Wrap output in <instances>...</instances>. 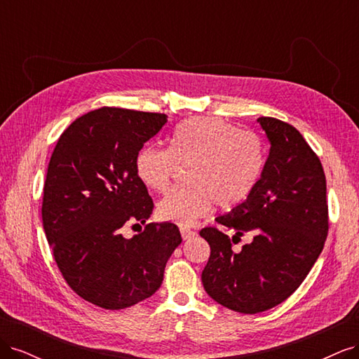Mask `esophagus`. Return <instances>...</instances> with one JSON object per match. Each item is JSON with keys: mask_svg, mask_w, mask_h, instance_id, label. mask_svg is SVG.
<instances>
[{"mask_svg": "<svg viewBox=\"0 0 359 359\" xmlns=\"http://www.w3.org/2000/svg\"><path fill=\"white\" fill-rule=\"evenodd\" d=\"M180 232H181L182 240H189V238H191V236L196 235V232L191 231V229H189V227H186V226H181V227H180Z\"/></svg>", "mask_w": 359, "mask_h": 359, "instance_id": "obj_1", "label": "esophagus"}]
</instances>
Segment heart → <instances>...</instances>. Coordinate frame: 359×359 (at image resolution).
<instances>
[{
  "label": "heart",
  "instance_id": "obj_1",
  "mask_svg": "<svg viewBox=\"0 0 359 359\" xmlns=\"http://www.w3.org/2000/svg\"><path fill=\"white\" fill-rule=\"evenodd\" d=\"M180 165H190V184L169 190L157 203V214L190 226L214 203L227 210L248 198L262 172V142L220 118H193L175 128L169 148L149 144L136 157L139 180L154 191L168 189Z\"/></svg>",
  "mask_w": 359,
  "mask_h": 359
}]
</instances>
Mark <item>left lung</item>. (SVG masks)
<instances>
[{"instance_id": "8db88e82", "label": "left lung", "mask_w": 359, "mask_h": 359, "mask_svg": "<svg viewBox=\"0 0 359 359\" xmlns=\"http://www.w3.org/2000/svg\"><path fill=\"white\" fill-rule=\"evenodd\" d=\"M269 156L256 187L232 211L199 232L211 255L203 289L223 307L255 314L287 299L310 273L328 235L327 180L322 163L298 130L273 116L257 118ZM233 229L230 240L222 231ZM245 233L252 243L233 252Z\"/></svg>"}]
</instances>
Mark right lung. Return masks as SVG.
<instances>
[{
    "mask_svg": "<svg viewBox=\"0 0 359 359\" xmlns=\"http://www.w3.org/2000/svg\"><path fill=\"white\" fill-rule=\"evenodd\" d=\"M166 123L165 114L104 106L73 121L53 148L43 229L64 280L97 307L121 310L153 295L182 241L173 223L123 236V226L144 224L154 210L136 157Z\"/></svg>",
    "mask_w": 359,
    "mask_h": 359,
    "instance_id": "obj_1",
    "label": "right lung"
}]
</instances>
